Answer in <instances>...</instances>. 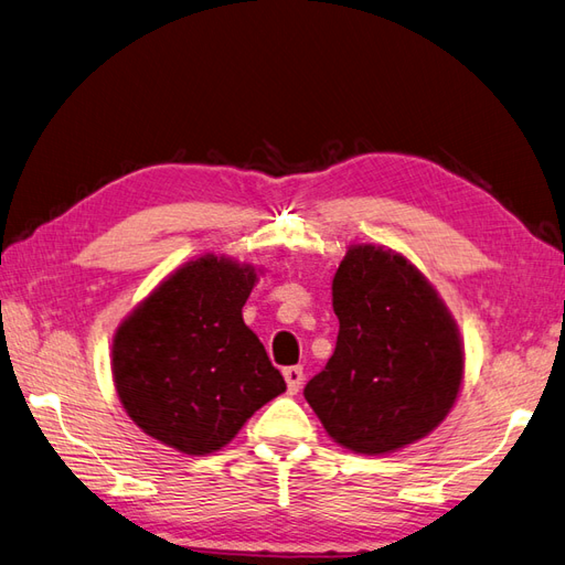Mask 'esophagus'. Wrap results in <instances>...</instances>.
<instances>
[{
	"mask_svg": "<svg viewBox=\"0 0 565 565\" xmlns=\"http://www.w3.org/2000/svg\"><path fill=\"white\" fill-rule=\"evenodd\" d=\"M302 367L300 365H294V367H286L284 370V380L288 384V394H298L300 392V384H302Z\"/></svg>",
	"mask_w": 565,
	"mask_h": 565,
	"instance_id": "1",
	"label": "esophagus"
}]
</instances>
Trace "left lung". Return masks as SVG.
Wrapping results in <instances>:
<instances>
[{"instance_id": "8db88e82", "label": "left lung", "mask_w": 565, "mask_h": 565, "mask_svg": "<svg viewBox=\"0 0 565 565\" xmlns=\"http://www.w3.org/2000/svg\"><path fill=\"white\" fill-rule=\"evenodd\" d=\"M334 355L306 386L327 434L382 456L439 427L466 370L460 331L425 274L384 245L358 243L331 281Z\"/></svg>"}]
</instances>
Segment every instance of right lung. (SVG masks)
Instances as JSON below:
<instances>
[{"label":"right lung","instance_id":"1","mask_svg":"<svg viewBox=\"0 0 565 565\" xmlns=\"http://www.w3.org/2000/svg\"><path fill=\"white\" fill-rule=\"evenodd\" d=\"M257 274L207 253L169 274L119 324L114 386L152 439L188 456L214 454L286 392L281 372L243 322Z\"/></svg>","mask_w":565,"mask_h":565}]
</instances>
